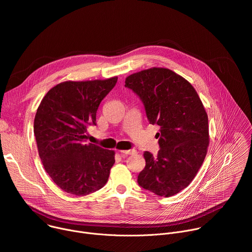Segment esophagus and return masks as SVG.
I'll return each mask as SVG.
<instances>
[{"label": "esophagus", "mask_w": 252, "mask_h": 252, "mask_svg": "<svg viewBox=\"0 0 252 252\" xmlns=\"http://www.w3.org/2000/svg\"><path fill=\"white\" fill-rule=\"evenodd\" d=\"M121 154L122 155H132V154H135V151L134 150H124V151H121Z\"/></svg>", "instance_id": "obj_1"}]
</instances>
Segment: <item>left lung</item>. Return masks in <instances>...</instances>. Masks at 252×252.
Returning a JSON list of instances; mask_svg holds the SVG:
<instances>
[{
  "label": "left lung",
  "instance_id": "left-lung-1",
  "mask_svg": "<svg viewBox=\"0 0 252 252\" xmlns=\"http://www.w3.org/2000/svg\"><path fill=\"white\" fill-rule=\"evenodd\" d=\"M142 100L152 125L160 126L157 157L145 152L138 185L169 197L186 189L203 163L209 145L208 117L192 85L165 67H151L126 79Z\"/></svg>",
  "mask_w": 252,
  "mask_h": 252
}]
</instances>
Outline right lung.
I'll list each match as a JSON object with an SVG mask.
<instances>
[{"label": "right lung", "mask_w": 252, "mask_h": 252, "mask_svg": "<svg viewBox=\"0 0 252 252\" xmlns=\"http://www.w3.org/2000/svg\"><path fill=\"white\" fill-rule=\"evenodd\" d=\"M118 82L66 81L43 97L34 117L33 132L40 158L53 182L77 196L100 189L115 163L114 151L86 143L87 128L95 125L97 107Z\"/></svg>", "instance_id": "obj_1"}]
</instances>
